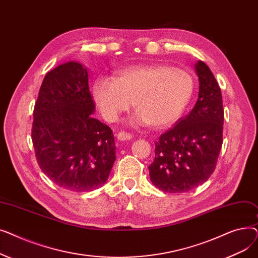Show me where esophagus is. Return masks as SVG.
<instances>
[{"label":"esophagus","instance_id":"esophagus-1","mask_svg":"<svg viewBox=\"0 0 258 258\" xmlns=\"http://www.w3.org/2000/svg\"><path fill=\"white\" fill-rule=\"evenodd\" d=\"M132 135L128 134V133H125V132H120L117 134V139L119 141H128L132 139Z\"/></svg>","mask_w":258,"mask_h":258}]
</instances>
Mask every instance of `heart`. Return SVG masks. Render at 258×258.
<instances>
[{
  "mask_svg": "<svg viewBox=\"0 0 258 258\" xmlns=\"http://www.w3.org/2000/svg\"><path fill=\"white\" fill-rule=\"evenodd\" d=\"M92 96L100 115L108 122L127 112L132 102L137 108L132 122L161 128L171 125L184 114L190 102L192 76L166 64L128 67L115 78L99 77L92 85Z\"/></svg>",
  "mask_w": 258,
  "mask_h": 258,
  "instance_id": "1",
  "label": "heart"
}]
</instances>
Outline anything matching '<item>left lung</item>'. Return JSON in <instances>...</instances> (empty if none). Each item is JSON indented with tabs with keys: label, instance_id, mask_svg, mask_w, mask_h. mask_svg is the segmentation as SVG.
Wrapping results in <instances>:
<instances>
[{
	"label": "left lung",
	"instance_id": "left-lung-1",
	"mask_svg": "<svg viewBox=\"0 0 258 258\" xmlns=\"http://www.w3.org/2000/svg\"><path fill=\"white\" fill-rule=\"evenodd\" d=\"M199 97L191 112L156 142L155 160L148 166L160 190L181 194L206 182L215 169L223 144L222 92L209 67L195 64Z\"/></svg>",
	"mask_w": 258,
	"mask_h": 258
}]
</instances>
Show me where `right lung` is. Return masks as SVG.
<instances>
[{"instance_id":"obj_1","label":"right lung","mask_w":258,"mask_h":258,"mask_svg":"<svg viewBox=\"0 0 258 258\" xmlns=\"http://www.w3.org/2000/svg\"><path fill=\"white\" fill-rule=\"evenodd\" d=\"M94 112L85 66L68 61L46 74L34 106L32 141L40 169L67 190L99 188L116 160L113 132L92 117Z\"/></svg>"}]
</instances>
